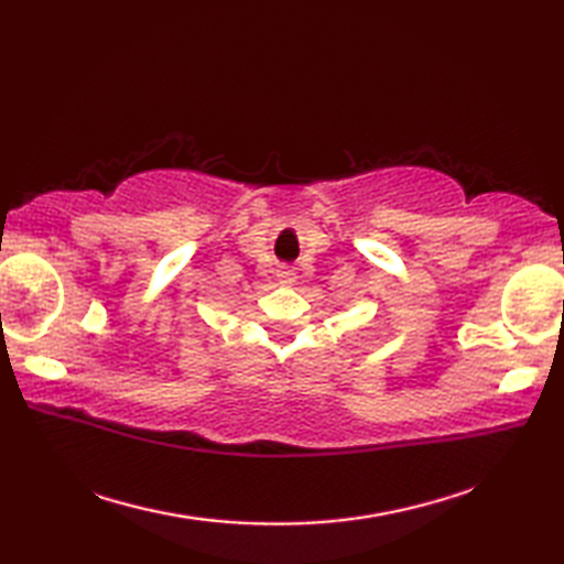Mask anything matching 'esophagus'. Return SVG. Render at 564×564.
I'll use <instances>...</instances> for the list:
<instances>
[{"mask_svg": "<svg viewBox=\"0 0 564 564\" xmlns=\"http://www.w3.org/2000/svg\"><path fill=\"white\" fill-rule=\"evenodd\" d=\"M275 273H279V279L283 283H293L295 281V271L291 267H279V271H275Z\"/></svg>", "mask_w": 564, "mask_h": 564, "instance_id": "34e87169", "label": "esophagus"}]
</instances>
